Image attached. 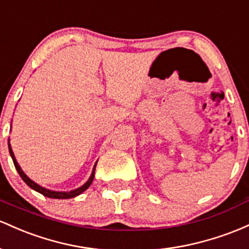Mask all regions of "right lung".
Masks as SVG:
<instances>
[{"label": "right lung", "mask_w": 249, "mask_h": 249, "mask_svg": "<svg viewBox=\"0 0 249 249\" xmlns=\"http://www.w3.org/2000/svg\"><path fill=\"white\" fill-rule=\"evenodd\" d=\"M8 147H9V153H10V156H12L13 161H14V164H15V168L16 170L18 172L19 177L22 178V180L24 181V182L27 183L28 186L30 187L32 189H34V191L41 193L42 195H44V196L47 197H52V199H71V197H75L77 196V195H80L81 193H83L86 191V189L89 188V186L91 185V182H93L94 180V174H95V167H96V163L97 162H95L94 164V168H93V172H91V175L90 178H88L87 182L85 183V185H82L79 188L76 189H72L71 192H56V191H50V189H47L44 188V187H42L40 185H37V183L34 182V181L32 180V178H29L26 175V173L23 172V170L21 169V167H19V164L18 163V161H16V158L15 155H14V152L12 149V146H10V142H8Z\"/></svg>", "instance_id": "add662e5"}]
</instances>
